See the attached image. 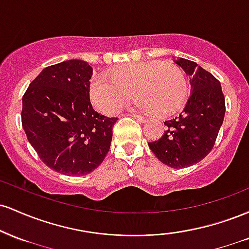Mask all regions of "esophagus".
Instances as JSON below:
<instances>
[{"label": "esophagus", "mask_w": 249, "mask_h": 249, "mask_svg": "<svg viewBox=\"0 0 249 249\" xmlns=\"http://www.w3.org/2000/svg\"><path fill=\"white\" fill-rule=\"evenodd\" d=\"M130 116L132 117V118L137 119V121H139V122H142V123L146 122V118H145V117H142V116H139V115H130Z\"/></svg>", "instance_id": "esophagus-1"}]
</instances>
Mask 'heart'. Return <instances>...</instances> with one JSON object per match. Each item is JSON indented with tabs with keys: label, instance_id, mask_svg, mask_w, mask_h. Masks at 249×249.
Wrapping results in <instances>:
<instances>
[{
	"label": "heart",
	"instance_id": "1",
	"mask_svg": "<svg viewBox=\"0 0 249 249\" xmlns=\"http://www.w3.org/2000/svg\"><path fill=\"white\" fill-rule=\"evenodd\" d=\"M111 79L98 76L91 82L90 98L102 113L118 111L131 97L142 112L168 116L181 107L187 95V81L180 68L161 62L123 65L111 72Z\"/></svg>",
	"mask_w": 249,
	"mask_h": 249
}]
</instances>
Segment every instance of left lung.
Returning <instances> with one entry per match:
<instances>
[{"mask_svg": "<svg viewBox=\"0 0 249 249\" xmlns=\"http://www.w3.org/2000/svg\"><path fill=\"white\" fill-rule=\"evenodd\" d=\"M190 77L191 95L176 118L165 121L166 130L148 147L162 164L172 168L192 166L212 151L226 112L221 84L196 62L173 59Z\"/></svg>", "mask_w": 249, "mask_h": 249, "instance_id": "8db88e82", "label": "left lung"}]
</instances>
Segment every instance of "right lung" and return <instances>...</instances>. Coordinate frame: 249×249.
Segmentation results:
<instances>
[{"mask_svg": "<svg viewBox=\"0 0 249 249\" xmlns=\"http://www.w3.org/2000/svg\"><path fill=\"white\" fill-rule=\"evenodd\" d=\"M92 68L69 59L43 69L22 98V125L47 166L65 176H84L104 160L117 118L93 110Z\"/></svg>", "mask_w": 249, "mask_h": 249, "instance_id": "add662e5", "label": "right lung"}]
</instances>
